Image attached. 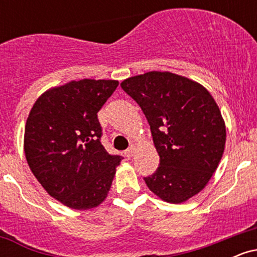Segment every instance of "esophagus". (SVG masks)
I'll return each mask as SVG.
<instances>
[{"mask_svg":"<svg viewBox=\"0 0 257 257\" xmlns=\"http://www.w3.org/2000/svg\"><path fill=\"white\" fill-rule=\"evenodd\" d=\"M134 153H135V147H134V146H131V147H129V149L126 150V151L124 152V155H125V157L131 158V157H133V156H134Z\"/></svg>","mask_w":257,"mask_h":257,"instance_id":"esophagus-1","label":"esophagus"}]
</instances>
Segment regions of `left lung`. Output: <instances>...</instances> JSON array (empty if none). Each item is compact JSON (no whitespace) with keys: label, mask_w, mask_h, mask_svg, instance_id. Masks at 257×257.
<instances>
[{"label":"left lung","mask_w":257,"mask_h":257,"mask_svg":"<svg viewBox=\"0 0 257 257\" xmlns=\"http://www.w3.org/2000/svg\"><path fill=\"white\" fill-rule=\"evenodd\" d=\"M122 89L140 106L151 129L159 167L144 178L168 203H184L199 193L219 166L226 126L211 94L192 79L151 71L126 78Z\"/></svg>","instance_id":"left-lung-1"}]
</instances>
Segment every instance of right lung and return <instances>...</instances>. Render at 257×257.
<instances>
[{"label":"right lung","instance_id":"right-lung-1","mask_svg":"<svg viewBox=\"0 0 257 257\" xmlns=\"http://www.w3.org/2000/svg\"><path fill=\"white\" fill-rule=\"evenodd\" d=\"M117 85L114 79L71 81L44 91L29 113V167L44 190L69 208L87 210L104 202L122 161L100 143L98 119Z\"/></svg>","mask_w":257,"mask_h":257}]
</instances>
